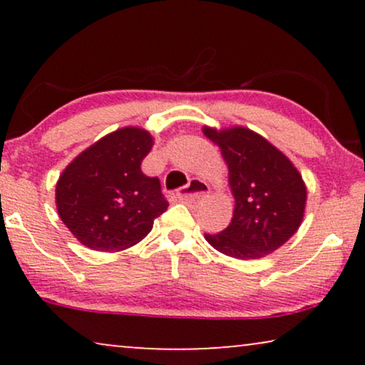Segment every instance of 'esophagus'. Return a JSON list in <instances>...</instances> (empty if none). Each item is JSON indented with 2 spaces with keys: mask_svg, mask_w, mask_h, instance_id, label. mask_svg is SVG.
<instances>
[{
  "mask_svg": "<svg viewBox=\"0 0 365 365\" xmlns=\"http://www.w3.org/2000/svg\"><path fill=\"white\" fill-rule=\"evenodd\" d=\"M209 194V186L201 179H191L189 184L179 189L176 192V196L179 201L182 202H194V201H201Z\"/></svg>",
  "mask_w": 365,
  "mask_h": 365,
  "instance_id": "1",
  "label": "esophagus"
}]
</instances>
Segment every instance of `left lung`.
Returning a JSON list of instances; mask_svg holds the SVG:
<instances>
[{
    "mask_svg": "<svg viewBox=\"0 0 365 365\" xmlns=\"http://www.w3.org/2000/svg\"><path fill=\"white\" fill-rule=\"evenodd\" d=\"M221 149L234 196L231 224L219 234H204L226 256L261 259L286 244L301 226L307 189L296 166L261 134L242 126L204 128Z\"/></svg>",
    "mask_w": 365,
    "mask_h": 365,
    "instance_id": "8db88e82",
    "label": "left lung"
}]
</instances>
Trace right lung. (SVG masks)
Wrapping results in <instances>:
<instances>
[{
    "instance_id": "obj_1",
    "label": "right lung",
    "mask_w": 365,
    "mask_h": 365,
    "mask_svg": "<svg viewBox=\"0 0 365 365\" xmlns=\"http://www.w3.org/2000/svg\"><path fill=\"white\" fill-rule=\"evenodd\" d=\"M153 144L146 129L121 128L84 149L59 176L58 214L83 246L103 252L131 247L166 211L159 179L141 171Z\"/></svg>"
}]
</instances>
